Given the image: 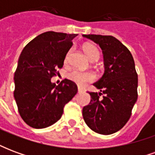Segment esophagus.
<instances>
[{
	"label": "esophagus",
	"mask_w": 155,
	"mask_h": 155,
	"mask_svg": "<svg viewBox=\"0 0 155 155\" xmlns=\"http://www.w3.org/2000/svg\"><path fill=\"white\" fill-rule=\"evenodd\" d=\"M83 89H81V88L78 87V93H81V92H83Z\"/></svg>",
	"instance_id": "34e87169"
}]
</instances>
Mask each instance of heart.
<instances>
[{
    "label": "heart",
    "mask_w": 155,
    "mask_h": 155,
    "mask_svg": "<svg viewBox=\"0 0 155 155\" xmlns=\"http://www.w3.org/2000/svg\"><path fill=\"white\" fill-rule=\"evenodd\" d=\"M83 50L84 53L86 54L88 57L90 58L91 61H96L99 56H100V51L94 45L91 43H86L83 45ZM71 51H69L64 58V64H67L69 58L71 55ZM67 78L70 81H73L78 85H84L86 83L92 82L94 81L95 76L92 72L86 71V72H82L79 71H72L67 74Z\"/></svg>",
    "instance_id": "heart-1"
}]
</instances>
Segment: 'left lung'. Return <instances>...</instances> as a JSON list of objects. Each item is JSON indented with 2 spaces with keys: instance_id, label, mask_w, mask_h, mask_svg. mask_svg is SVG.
Returning <instances> with one entry per match:
<instances>
[{
  "instance_id": "8db88e82",
  "label": "left lung",
  "mask_w": 155,
  "mask_h": 155,
  "mask_svg": "<svg viewBox=\"0 0 155 155\" xmlns=\"http://www.w3.org/2000/svg\"><path fill=\"white\" fill-rule=\"evenodd\" d=\"M83 36L100 45L105 67L103 76L94 84L101 93L89 92L91 102L83 108V118L95 133L108 135L130 120L138 98V74L130 51L114 36Z\"/></svg>"
}]
</instances>
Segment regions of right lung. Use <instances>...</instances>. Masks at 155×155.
Returning <instances> with one entry per match:
<instances>
[{
	"label": "right lung",
	"mask_w": 155,
	"mask_h": 155,
	"mask_svg": "<svg viewBox=\"0 0 155 155\" xmlns=\"http://www.w3.org/2000/svg\"><path fill=\"white\" fill-rule=\"evenodd\" d=\"M77 35L45 32L23 49L15 72L14 97L19 114L29 126L43 129L54 124L77 93V85L70 80L64 79L58 85L51 81L63 67Z\"/></svg>",
	"instance_id": "add662e5"
}]
</instances>
